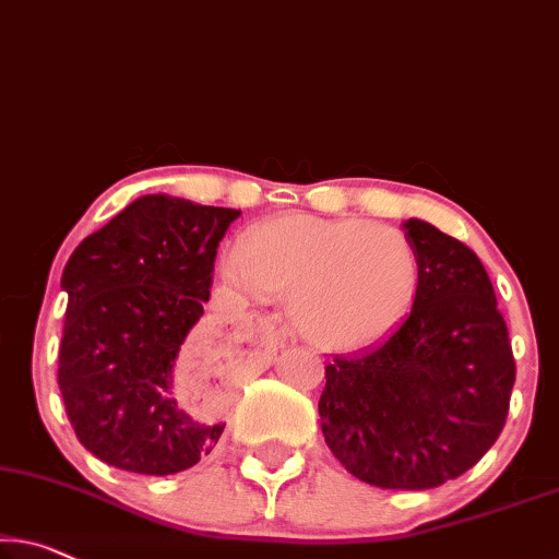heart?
<instances>
[{
  "label": "heart",
  "mask_w": 559,
  "mask_h": 559,
  "mask_svg": "<svg viewBox=\"0 0 559 559\" xmlns=\"http://www.w3.org/2000/svg\"><path fill=\"white\" fill-rule=\"evenodd\" d=\"M222 277L241 297H289L307 343L345 350L373 343L406 314L418 262L393 226L297 214L247 231L224 254Z\"/></svg>",
  "instance_id": "obj_1"
}]
</instances>
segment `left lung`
<instances>
[{"instance_id":"8db88e82","label":"left lung","mask_w":559,"mask_h":559,"mask_svg":"<svg viewBox=\"0 0 559 559\" xmlns=\"http://www.w3.org/2000/svg\"><path fill=\"white\" fill-rule=\"evenodd\" d=\"M414 305L385 340L325 366L320 426L335 459L383 489H433L479 461L514 385L507 322L484 264L433 224H403Z\"/></svg>"}]
</instances>
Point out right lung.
I'll return each mask as SVG.
<instances>
[{
	"mask_svg": "<svg viewBox=\"0 0 559 559\" xmlns=\"http://www.w3.org/2000/svg\"><path fill=\"white\" fill-rule=\"evenodd\" d=\"M241 212L148 193L80 241L68 293L58 383L78 441L105 464L166 476L216 447L174 399V368L209 302L216 247Z\"/></svg>",
	"mask_w": 559,
	"mask_h": 559,
	"instance_id": "obj_1",
	"label": "right lung"
}]
</instances>
